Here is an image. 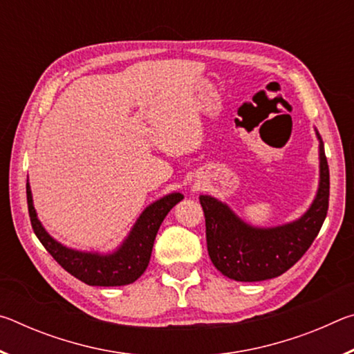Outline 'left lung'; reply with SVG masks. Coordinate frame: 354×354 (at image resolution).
Here are the masks:
<instances>
[{
	"mask_svg": "<svg viewBox=\"0 0 354 354\" xmlns=\"http://www.w3.org/2000/svg\"><path fill=\"white\" fill-rule=\"evenodd\" d=\"M315 136L319 140V187L310 206L298 218L277 226H256L239 217L225 201L200 195L209 257L221 274L243 283L277 278L313 245L326 218L329 200L325 147L317 129Z\"/></svg>",
	"mask_w": 354,
	"mask_h": 354,
	"instance_id": "left-lung-1",
	"label": "left lung"
}]
</instances>
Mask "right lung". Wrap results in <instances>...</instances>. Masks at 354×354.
Instances as JSON below:
<instances>
[{
  "label": "right lung",
  "instance_id": "obj_1",
  "mask_svg": "<svg viewBox=\"0 0 354 354\" xmlns=\"http://www.w3.org/2000/svg\"><path fill=\"white\" fill-rule=\"evenodd\" d=\"M26 196L32 230L48 253L55 257L59 266H62L65 270L82 283L103 287L127 286L142 277L149 263L159 226L162 225L171 207L184 198V195L179 192H171L169 195H164L162 198L153 201L151 205L143 209L128 236L117 248L107 251V253H100V251L70 248L67 245L57 242L45 230L34 207L29 179L26 183Z\"/></svg>",
  "mask_w": 354,
  "mask_h": 354
}]
</instances>
